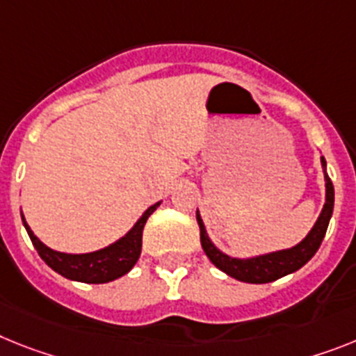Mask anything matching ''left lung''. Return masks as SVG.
<instances>
[{"label":"left lung","mask_w":356,"mask_h":356,"mask_svg":"<svg viewBox=\"0 0 356 356\" xmlns=\"http://www.w3.org/2000/svg\"><path fill=\"white\" fill-rule=\"evenodd\" d=\"M322 172H324V183H325V201L322 206V211L318 215L316 222L313 224V228L307 232L306 237L298 244L286 250H277V252L262 253V255L253 257H232L228 253L220 252L219 248L211 243L210 235L206 232L204 220L201 217V211L197 210V222L201 228V244L204 253L208 255L211 262H213L220 271H224L229 277L241 280V282H250V284H266V282H273V280L284 277V275L293 273V271L300 270L309 259L316 253V250L321 248L322 238L325 235L327 224H330L331 215H333V202H335V190H333V183H331L327 170H325V159L321 157Z\"/></svg>","instance_id":"8db88e82"}]
</instances>
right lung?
I'll list each match as a JSON object with an SVG mask.
<instances>
[{
    "mask_svg": "<svg viewBox=\"0 0 356 356\" xmlns=\"http://www.w3.org/2000/svg\"><path fill=\"white\" fill-rule=\"evenodd\" d=\"M159 204L161 201L152 204L148 210H145V213L136 220L132 228L128 229L121 238H118L115 243L90 253L56 252V250L49 248L35 237L31 226L26 224L25 217H23V211H21V220H23L26 234L31 237L32 244L38 250L40 257L56 273H59L65 279L76 280V282L104 284V282H112V280L119 279L122 275H127L136 266L137 259L141 255L145 224L148 217L157 210Z\"/></svg>",
    "mask_w": 356,
    "mask_h": 356,
    "instance_id": "obj_1",
    "label": "right lung"
}]
</instances>
